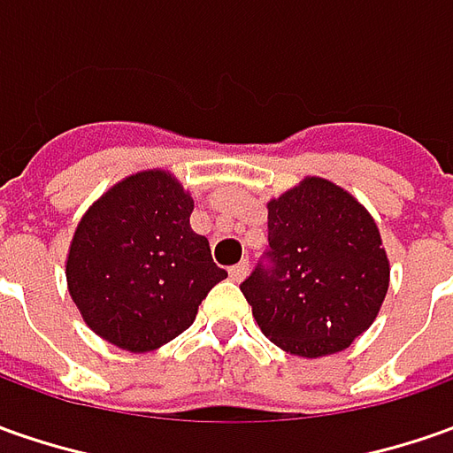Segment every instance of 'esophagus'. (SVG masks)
I'll return each instance as SVG.
<instances>
[{
  "instance_id": "obj_1",
  "label": "esophagus",
  "mask_w": 453,
  "mask_h": 453,
  "mask_svg": "<svg viewBox=\"0 0 453 453\" xmlns=\"http://www.w3.org/2000/svg\"><path fill=\"white\" fill-rule=\"evenodd\" d=\"M230 280H235V283H241V280H245V275H248V263L242 260V263H238V265H233L230 271Z\"/></svg>"
}]
</instances>
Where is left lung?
Returning a JSON list of instances; mask_svg holds the SVG:
<instances>
[{
    "label": "left lung",
    "instance_id": "left-lung-1",
    "mask_svg": "<svg viewBox=\"0 0 453 453\" xmlns=\"http://www.w3.org/2000/svg\"><path fill=\"white\" fill-rule=\"evenodd\" d=\"M271 265L242 280L253 319L278 349L320 358L371 328L391 263L371 212L326 178H303L268 200Z\"/></svg>",
    "mask_w": 453,
    "mask_h": 453
}]
</instances>
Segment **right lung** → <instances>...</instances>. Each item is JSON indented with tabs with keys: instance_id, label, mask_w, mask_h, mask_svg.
<instances>
[{
	"instance_id": "1",
	"label": "right lung",
	"mask_w": 453,
	"mask_h": 453,
	"mask_svg": "<svg viewBox=\"0 0 453 453\" xmlns=\"http://www.w3.org/2000/svg\"><path fill=\"white\" fill-rule=\"evenodd\" d=\"M190 193L170 170H140L102 193L74 227L65 275L89 331L148 353L193 326L227 273L190 227Z\"/></svg>"
}]
</instances>
